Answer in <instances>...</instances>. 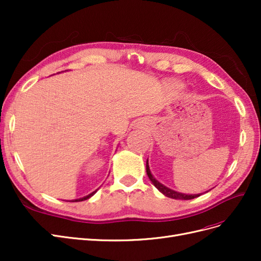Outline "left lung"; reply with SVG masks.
Segmentation results:
<instances>
[{
	"instance_id": "1",
	"label": "left lung",
	"mask_w": 261,
	"mask_h": 261,
	"mask_svg": "<svg viewBox=\"0 0 261 261\" xmlns=\"http://www.w3.org/2000/svg\"><path fill=\"white\" fill-rule=\"evenodd\" d=\"M146 171H147L148 177L150 178V180L152 181L153 185H154L158 189H159V191H160L163 195L169 197V198L179 199V200H189V199H194V198H196V197H199V196H200V195H185V194H180V193L172 191V189H170V188H168V187L163 186L162 184H160L159 181H158V180L151 175V172H150V170H149L148 160H147V164H146Z\"/></svg>"
}]
</instances>
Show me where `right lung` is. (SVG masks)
Returning <instances> with one entry per match:
<instances>
[{
	"label": "right lung",
	"instance_id": "right-lung-1",
	"mask_svg": "<svg viewBox=\"0 0 261 261\" xmlns=\"http://www.w3.org/2000/svg\"><path fill=\"white\" fill-rule=\"evenodd\" d=\"M97 192V191H96ZM96 192H93V193H91L90 195H88V196H86V197H84V198H81V199H76L75 201H83V200H86V199H88V198H90V197L93 195V194H96Z\"/></svg>",
	"mask_w": 261,
	"mask_h": 261
}]
</instances>
